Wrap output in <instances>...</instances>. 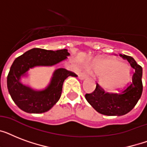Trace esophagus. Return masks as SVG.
I'll use <instances>...</instances> for the list:
<instances>
[{
	"instance_id": "obj_1",
	"label": "esophagus",
	"mask_w": 147,
	"mask_h": 147,
	"mask_svg": "<svg viewBox=\"0 0 147 147\" xmlns=\"http://www.w3.org/2000/svg\"><path fill=\"white\" fill-rule=\"evenodd\" d=\"M78 78L82 79V80H83V79H85V78H88V75L86 73H85V72H82V73H80L78 75Z\"/></svg>"
}]
</instances>
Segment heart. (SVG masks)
I'll return each mask as SVG.
<instances>
[{
	"label": "heart",
	"mask_w": 147,
	"mask_h": 147,
	"mask_svg": "<svg viewBox=\"0 0 147 147\" xmlns=\"http://www.w3.org/2000/svg\"><path fill=\"white\" fill-rule=\"evenodd\" d=\"M93 68L97 74L102 76L101 84L108 89H117L122 87L130 79L129 67L116 59L94 62Z\"/></svg>",
	"instance_id": "heart-1"
}]
</instances>
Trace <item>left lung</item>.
<instances>
[{"mask_svg":"<svg viewBox=\"0 0 147 147\" xmlns=\"http://www.w3.org/2000/svg\"><path fill=\"white\" fill-rule=\"evenodd\" d=\"M123 59L127 60L135 72L132 81L118 93H109L97 83L92 93L85 94V98L98 113L107 116H121L127 114L137 105L143 92L142 67L131 56L120 54Z\"/></svg>","mask_w":147,"mask_h":147,"instance_id":"obj_1","label":"left lung"}]
</instances>
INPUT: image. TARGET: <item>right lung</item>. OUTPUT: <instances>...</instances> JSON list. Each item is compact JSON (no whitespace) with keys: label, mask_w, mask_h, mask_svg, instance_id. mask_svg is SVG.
Listing matches in <instances>:
<instances>
[{"label":"right lung","mask_w":147,"mask_h":147,"mask_svg":"<svg viewBox=\"0 0 147 147\" xmlns=\"http://www.w3.org/2000/svg\"><path fill=\"white\" fill-rule=\"evenodd\" d=\"M69 55L65 49L53 51L34 48L17 57L10 67L7 80L8 92L17 107L24 111L34 114L50 110L59 100L64 81L69 76L77 77L76 73L65 69H56L49 86L40 92L24 85L20 79L31 68L53 65L65 59Z\"/></svg>","instance_id":"obj_1"}]
</instances>
